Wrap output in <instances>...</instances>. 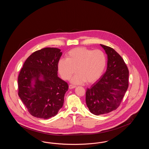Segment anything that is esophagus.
I'll use <instances>...</instances> for the list:
<instances>
[{"mask_svg": "<svg viewBox=\"0 0 149 149\" xmlns=\"http://www.w3.org/2000/svg\"><path fill=\"white\" fill-rule=\"evenodd\" d=\"M76 86H74V85H70L69 86V89H74Z\"/></svg>", "mask_w": 149, "mask_h": 149, "instance_id": "34e87169", "label": "esophagus"}]
</instances>
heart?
<instances>
[{
	"mask_svg": "<svg viewBox=\"0 0 149 149\" xmlns=\"http://www.w3.org/2000/svg\"><path fill=\"white\" fill-rule=\"evenodd\" d=\"M106 66V57L100 50H92L80 47L70 50L66 54V59L57 63V70L61 78L68 80L71 79L72 84L79 85L86 81L93 84L103 74Z\"/></svg>",
	"mask_w": 149,
	"mask_h": 149,
	"instance_id": "heart-1",
	"label": "heart"
}]
</instances>
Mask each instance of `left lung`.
<instances>
[{
    "label": "left lung",
    "mask_w": 149,
    "mask_h": 149,
    "mask_svg": "<svg viewBox=\"0 0 149 149\" xmlns=\"http://www.w3.org/2000/svg\"><path fill=\"white\" fill-rule=\"evenodd\" d=\"M108 57L106 71L86 92V104L96 116L116 110L128 86L129 71L122 57L113 49L100 45Z\"/></svg>",
    "instance_id": "obj_1"
}]
</instances>
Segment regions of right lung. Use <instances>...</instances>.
Here are the masks:
<instances>
[{"instance_id": "add662e5", "label": "right lung", "mask_w": 149, "mask_h": 149, "mask_svg": "<svg viewBox=\"0 0 149 149\" xmlns=\"http://www.w3.org/2000/svg\"><path fill=\"white\" fill-rule=\"evenodd\" d=\"M62 54L57 48L38 50L27 58L19 72L18 95L35 117L49 119L64 104L69 86L57 75V63Z\"/></svg>"}]
</instances>
